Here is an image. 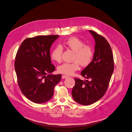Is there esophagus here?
I'll return each mask as SVG.
<instances>
[{
  "instance_id": "esophagus-1",
  "label": "esophagus",
  "mask_w": 132,
  "mask_h": 132,
  "mask_svg": "<svg viewBox=\"0 0 132 132\" xmlns=\"http://www.w3.org/2000/svg\"><path fill=\"white\" fill-rule=\"evenodd\" d=\"M67 77H68V76H66V75H63V76H62V78H63V79H65V78H67Z\"/></svg>"
}]
</instances>
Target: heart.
Masks as SVG:
<instances>
[{"label": "heart", "instance_id": "heart-1", "mask_svg": "<svg viewBox=\"0 0 132 132\" xmlns=\"http://www.w3.org/2000/svg\"><path fill=\"white\" fill-rule=\"evenodd\" d=\"M64 46L75 52L72 63H64L57 68L58 72L67 75H72L80 68V64L83 66L89 65L92 60L93 50L89 46H85V43L76 37H71L63 43ZM63 48L57 46L52 51V59L57 63L62 60Z\"/></svg>", "mask_w": 132, "mask_h": 132}]
</instances>
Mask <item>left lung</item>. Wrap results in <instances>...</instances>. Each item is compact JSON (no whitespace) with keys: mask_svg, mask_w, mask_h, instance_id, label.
<instances>
[{"mask_svg":"<svg viewBox=\"0 0 132 132\" xmlns=\"http://www.w3.org/2000/svg\"><path fill=\"white\" fill-rule=\"evenodd\" d=\"M95 40L92 60L81 72V76L90 80L75 78L72 94L75 101L90 105L101 99L106 93L113 72V58L107 40L96 32L89 30Z\"/></svg>","mask_w":132,"mask_h":132,"instance_id":"8db88e82","label":"left lung"}]
</instances>
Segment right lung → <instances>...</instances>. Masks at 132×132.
Wrapping results in <instances>:
<instances>
[{"mask_svg": "<svg viewBox=\"0 0 132 132\" xmlns=\"http://www.w3.org/2000/svg\"><path fill=\"white\" fill-rule=\"evenodd\" d=\"M59 36H39L23 41L15 57V69L23 94L36 103L51 99L54 87L61 75L52 73L55 67L51 61L50 49Z\"/></svg>", "mask_w": 132, "mask_h": 132, "instance_id": "1", "label": "right lung"}]
</instances>
